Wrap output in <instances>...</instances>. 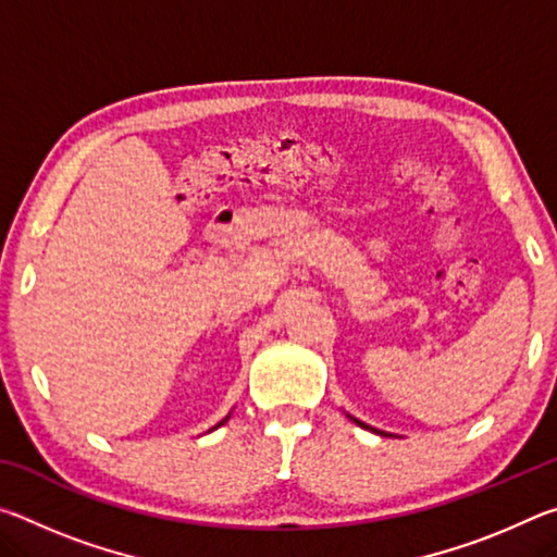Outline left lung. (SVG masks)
Instances as JSON below:
<instances>
[{
  "mask_svg": "<svg viewBox=\"0 0 557 557\" xmlns=\"http://www.w3.org/2000/svg\"><path fill=\"white\" fill-rule=\"evenodd\" d=\"M354 422H356V425H361V428H369V425H363V422H361V420H356V418H354Z\"/></svg>",
  "mask_w": 557,
  "mask_h": 557,
  "instance_id": "1",
  "label": "left lung"
}]
</instances>
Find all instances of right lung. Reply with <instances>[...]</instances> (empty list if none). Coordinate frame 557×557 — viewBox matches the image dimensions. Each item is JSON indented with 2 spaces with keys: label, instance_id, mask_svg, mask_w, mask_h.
Here are the masks:
<instances>
[{
  "label": "right lung",
  "instance_id": "obj_1",
  "mask_svg": "<svg viewBox=\"0 0 557 557\" xmlns=\"http://www.w3.org/2000/svg\"><path fill=\"white\" fill-rule=\"evenodd\" d=\"M228 418H231V414H228ZM228 418H225V420H221V422H219V425H215V428H221V425H223V422H228Z\"/></svg>",
  "mask_w": 557,
  "mask_h": 557
}]
</instances>
